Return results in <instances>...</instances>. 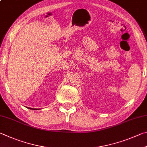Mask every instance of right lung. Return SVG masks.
Masks as SVG:
<instances>
[{
    "instance_id": "add662e5",
    "label": "right lung",
    "mask_w": 147,
    "mask_h": 147,
    "mask_svg": "<svg viewBox=\"0 0 147 147\" xmlns=\"http://www.w3.org/2000/svg\"><path fill=\"white\" fill-rule=\"evenodd\" d=\"M28 109H34V110H37V109H31V108H28Z\"/></svg>"
}]
</instances>
